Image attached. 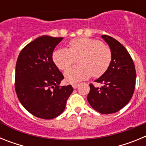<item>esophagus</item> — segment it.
<instances>
[{"instance_id": "obj_1", "label": "esophagus", "mask_w": 146, "mask_h": 146, "mask_svg": "<svg viewBox=\"0 0 146 146\" xmlns=\"http://www.w3.org/2000/svg\"><path fill=\"white\" fill-rule=\"evenodd\" d=\"M78 86H79L78 84H72V87H73V88L74 89L77 88L78 87Z\"/></svg>"}]
</instances>
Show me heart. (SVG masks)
Listing matches in <instances>:
<instances>
[{
  "mask_svg": "<svg viewBox=\"0 0 146 146\" xmlns=\"http://www.w3.org/2000/svg\"><path fill=\"white\" fill-rule=\"evenodd\" d=\"M69 50L59 48L52 55V60L60 70H66L78 59L79 66L72 67L64 73L66 80L77 83L88 79L91 74L99 77L104 74L112 60L111 50L99 40L82 37L72 40Z\"/></svg>",
  "mask_w": 146,
  "mask_h": 146,
  "instance_id": "heart-1",
  "label": "heart"
}]
</instances>
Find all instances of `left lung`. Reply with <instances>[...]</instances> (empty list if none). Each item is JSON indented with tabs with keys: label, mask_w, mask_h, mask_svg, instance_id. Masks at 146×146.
I'll return each instance as SVG.
<instances>
[{
	"label": "left lung",
	"mask_w": 146,
	"mask_h": 146,
	"mask_svg": "<svg viewBox=\"0 0 146 146\" xmlns=\"http://www.w3.org/2000/svg\"><path fill=\"white\" fill-rule=\"evenodd\" d=\"M109 45L112 60L106 72L95 80L101 88L90 84L88 102L95 110L102 114L118 112L128 104L134 94L136 71L126 49L114 38L102 35Z\"/></svg>",
	"instance_id": "8db88e82"
}]
</instances>
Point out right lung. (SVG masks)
I'll return each instance as SVG.
<instances>
[{
	"mask_svg": "<svg viewBox=\"0 0 146 146\" xmlns=\"http://www.w3.org/2000/svg\"><path fill=\"white\" fill-rule=\"evenodd\" d=\"M62 39L38 37L21 50L17 60V95L22 105L37 118L52 119L60 115L73 91L71 85L58 86L64 77L52 60L54 49Z\"/></svg>",
	"mask_w": 146,
	"mask_h": 146,
	"instance_id": "1",
	"label": "right lung"
}]
</instances>
